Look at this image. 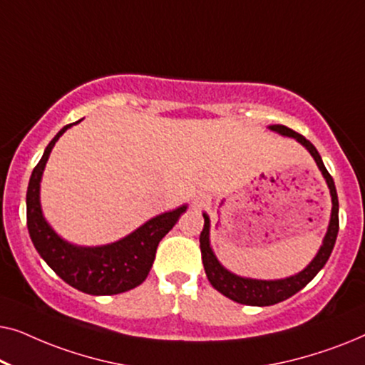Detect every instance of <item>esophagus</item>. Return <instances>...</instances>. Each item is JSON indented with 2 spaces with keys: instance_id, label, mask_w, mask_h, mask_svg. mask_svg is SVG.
I'll return each instance as SVG.
<instances>
[{
  "instance_id": "1",
  "label": "esophagus",
  "mask_w": 365,
  "mask_h": 365,
  "mask_svg": "<svg viewBox=\"0 0 365 365\" xmlns=\"http://www.w3.org/2000/svg\"><path fill=\"white\" fill-rule=\"evenodd\" d=\"M209 201H211L209 194H197V196L192 199V206L197 207V209H202V207L207 206Z\"/></svg>"
}]
</instances>
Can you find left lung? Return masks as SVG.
<instances>
[{"label": "left lung", "mask_w": 365, "mask_h": 365, "mask_svg": "<svg viewBox=\"0 0 365 365\" xmlns=\"http://www.w3.org/2000/svg\"><path fill=\"white\" fill-rule=\"evenodd\" d=\"M269 128L279 134H284V136L296 138L299 143L304 144V146L309 149V153H311L312 158L316 159L319 169L322 171V176L326 178L329 189H331L332 214L327 234L326 237H324L322 246L319 249L317 256L314 257V261L309 264L302 272H299L297 276L281 279V281H256V279H244L226 271V269L219 264L216 256L212 254L211 246H209V217L204 214V227L201 231V236H199V244H201L202 264L204 269H206V276L209 279V282H211V286L216 289V291L221 292L222 296L229 297L234 302L246 304V306H272V304L286 301V299L306 287L307 284L316 277V274L326 266L339 232V199L336 184H334L332 176L329 174L326 166H324L317 149L314 148V144L311 141H307L302 134L292 131L291 128L282 126V124H274V126Z\"/></svg>", "instance_id": "obj_1"}]
</instances>
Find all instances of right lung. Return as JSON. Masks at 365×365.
Instances as JSON below:
<instances>
[{
  "label": "right lung",
  "instance_id": "right-lung-1",
  "mask_svg": "<svg viewBox=\"0 0 365 365\" xmlns=\"http://www.w3.org/2000/svg\"><path fill=\"white\" fill-rule=\"evenodd\" d=\"M71 126H64L44 149L34 166L26 192V221L29 237L49 267L78 291L93 296H113L139 286L148 277L161 239L174 227L186 206L153 217L121 241L101 247H78L63 241L44 221L39 206V182L49 153L59 136Z\"/></svg>",
  "mask_w": 365,
  "mask_h": 365
}]
</instances>
